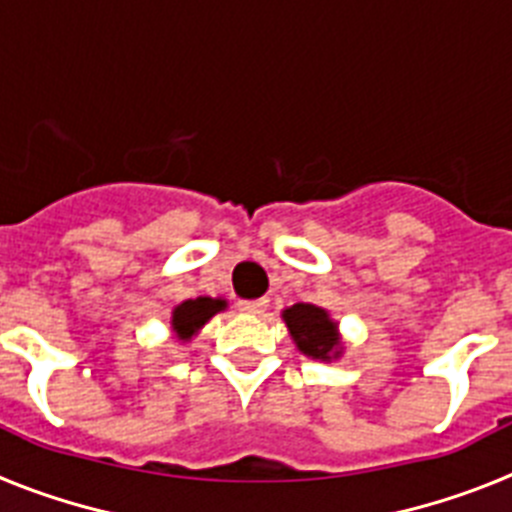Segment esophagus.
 Segmentation results:
<instances>
[{
	"mask_svg": "<svg viewBox=\"0 0 512 512\" xmlns=\"http://www.w3.org/2000/svg\"><path fill=\"white\" fill-rule=\"evenodd\" d=\"M238 307H241V312H248V315H264L269 300H243L238 302Z\"/></svg>",
	"mask_w": 512,
	"mask_h": 512,
	"instance_id": "obj_1",
	"label": "esophagus"
}]
</instances>
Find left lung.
Returning <instances> with one entry per match:
<instances>
[{
	"label": "left lung",
	"mask_w": 512,
	"mask_h": 512,
	"mask_svg": "<svg viewBox=\"0 0 512 512\" xmlns=\"http://www.w3.org/2000/svg\"><path fill=\"white\" fill-rule=\"evenodd\" d=\"M284 323L289 328V336L295 338L297 348L312 359L330 361L341 356V338H338V325L330 320L328 312L318 305H297L287 307L282 312Z\"/></svg>",
	"instance_id": "obj_1"
}]
</instances>
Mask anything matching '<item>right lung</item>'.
Here are the masks:
<instances>
[{
  "label": "right lung",
  "mask_w": 512,
  "mask_h": 512,
  "mask_svg": "<svg viewBox=\"0 0 512 512\" xmlns=\"http://www.w3.org/2000/svg\"><path fill=\"white\" fill-rule=\"evenodd\" d=\"M225 307H228V302L212 300V297H197V300L182 302V305H176L174 312H171V330H174L179 341H189L192 336H197V330L212 315H217Z\"/></svg>",
  "instance_id": "obj_1"
}]
</instances>
